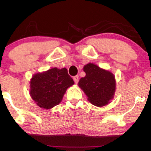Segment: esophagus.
I'll list each match as a JSON object with an SVG mask.
<instances>
[{
  "mask_svg": "<svg viewBox=\"0 0 151 151\" xmlns=\"http://www.w3.org/2000/svg\"><path fill=\"white\" fill-rule=\"evenodd\" d=\"M73 80L74 81H75V83L76 84H77L78 83V81H79V78H78V76L76 75V76H75L73 77Z\"/></svg>",
  "mask_w": 151,
  "mask_h": 151,
  "instance_id": "esophagus-1",
  "label": "esophagus"
}]
</instances>
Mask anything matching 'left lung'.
<instances>
[{"instance_id": "obj_1", "label": "left lung", "mask_w": 151, "mask_h": 151, "mask_svg": "<svg viewBox=\"0 0 151 151\" xmlns=\"http://www.w3.org/2000/svg\"><path fill=\"white\" fill-rule=\"evenodd\" d=\"M86 76L80 79L78 86L94 106L102 107L113 99L116 90V81L111 71L101 68L93 63L83 67Z\"/></svg>"}]
</instances>
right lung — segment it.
I'll return each instance as SVG.
<instances>
[{
    "label": "right lung",
    "mask_w": 151,
    "mask_h": 151,
    "mask_svg": "<svg viewBox=\"0 0 151 151\" xmlns=\"http://www.w3.org/2000/svg\"><path fill=\"white\" fill-rule=\"evenodd\" d=\"M74 84L66 68H52L32 76L30 95L40 108L50 109L60 103L67 88Z\"/></svg>",
    "instance_id": "obj_1"
}]
</instances>
